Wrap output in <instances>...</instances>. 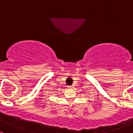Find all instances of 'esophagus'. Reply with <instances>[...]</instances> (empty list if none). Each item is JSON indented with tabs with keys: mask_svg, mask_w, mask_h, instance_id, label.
Returning a JSON list of instances; mask_svg holds the SVG:
<instances>
[{
	"mask_svg": "<svg viewBox=\"0 0 133 133\" xmlns=\"http://www.w3.org/2000/svg\"><path fill=\"white\" fill-rule=\"evenodd\" d=\"M72 88H73V87L71 86V85H69V86H68V89H72Z\"/></svg>",
	"mask_w": 133,
	"mask_h": 133,
	"instance_id": "obj_1",
	"label": "esophagus"
}]
</instances>
